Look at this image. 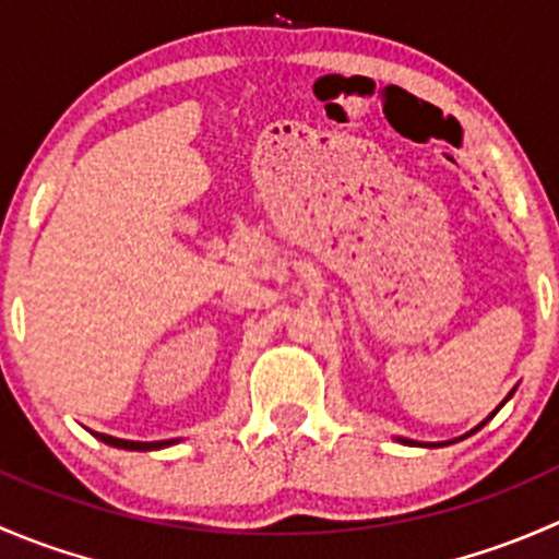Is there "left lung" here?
Returning a JSON list of instances; mask_svg holds the SVG:
<instances>
[{
  "mask_svg": "<svg viewBox=\"0 0 559 559\" xmlns=\"http://www.w3.org/2000/svg\"><path fill=\"white\" fill-rule=\"evenodd\" d=\"M511 394H514V392H511ZM511 394H509V397H511ZM509 397H506V400H509ZM506 400H503V403H506ZM503 403H500V405H503ZM500 405H498V408H500ZM489 419H492V416H489ZM484 425H487V421H481V425H478V427H484ZM478 427H476V430H478ZM476 430H473V432H476ZM403 443L414 447V441H405V438H403Z\"/></svg>",
  "mask_w": 559,
  "mask_h": 559,
  "instance_id": "1",
  "label": "left lung"
}]
</instances>
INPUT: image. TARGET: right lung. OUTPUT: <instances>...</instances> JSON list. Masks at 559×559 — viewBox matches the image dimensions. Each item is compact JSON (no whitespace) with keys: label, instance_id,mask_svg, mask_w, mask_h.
<instances>
[{"label":"right lung","instance_id":"obj_1","mask_svg":"<svg viewBox=\"0 0 559 559\" xmlns=\"http://www.w3.org/2000/svg\"><path fill=\"white\" fill-rule=\"evenodd\" d=\"M99 441H105L107 447H116V449H129V452H154V449H165L173 447L175 441H154V443H140V441H121V438H112V436H103V432H94Z\"/></svg>","mask_w":559,"mask_h":559}]
</instances>
